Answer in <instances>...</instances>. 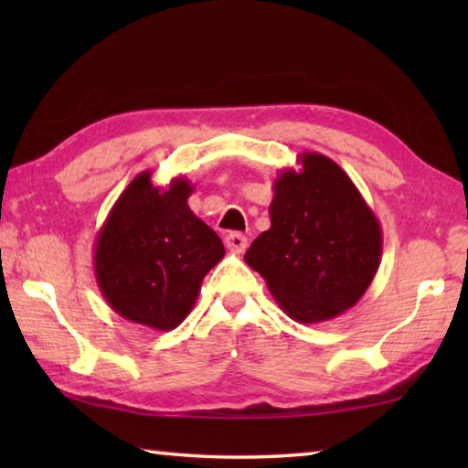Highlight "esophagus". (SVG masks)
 I'll return each instance as SVG.
<instances>
[{
	"label": "esophagus",
	"mask_w": 468,
	"mask_h": 468,
	"mask_svg": "<svg viewBox=\"0 0 468 468\" xmlns=\"http://www.w3.org/2000/svg\"><path fill=\"white\" fill-rule=\"evenodd\" d=\"M225 243H227L229 250L237 251V253H243L245 250H248V237L241 235V233H229L225 237Z\"/></svg>",
	"instance_id": "34e87169"
}]
</instances>
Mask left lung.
Listing matches in <instances>:
<instances>
[{
  "mask_svg": "<svg viewBox=\"0 0 468 468\" xmlns=\"http://www.w3.org/2000/svg\"><path fill=\"white\" fill-rule=\"evenodd\" d=\"M274 181L271 229L245 262L262 274L281 310L301 324L336 318L357 303L382 258V229L351 177L320 153Z\"/></svg>",
  "mask_w": 468,
  "mask_h": 468,
  "instance_id": "1",
  "label": "left lung"
}]
</instances>
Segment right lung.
Wrapping results in <instances>:
<instances>
[{"mask_svg": "<svg viewBox=\"0 0 468 468\" xmlns=\"http://www.w3.org/2000/svg\"><path fill=\"white\" fill-rule=\"evenodd\" d=\"M194 186L176 177L153 184V171L130 181L94 241V276L111 310L154 330L177 328L225 245L187 206Z\"/></svg>", "mask_w": 468, "mask_h": 468, "instance_id": "1", "label": "right lung"}]
</instances>
